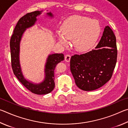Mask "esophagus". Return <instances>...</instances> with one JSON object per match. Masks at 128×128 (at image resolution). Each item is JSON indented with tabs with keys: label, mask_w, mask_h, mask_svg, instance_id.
<instances>
[{
	"label": "esophagus",
	"mask_w": 128,
	"mask_h": 128,
	"mask_svg": "<svg viewBox=\"0 0 128 128\" xmlns=\"http://www.w3.org/2000/svg\"><path fill=\"white\" fill-rule=\"evenodd\" d=\"M70 58H71L70 55H66V56H65V60H66V62H69L70 60Z\"/></svg>",
	"instance_id": "obj_1"
}]
</instances>
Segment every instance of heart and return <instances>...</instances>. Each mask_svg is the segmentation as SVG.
I'll return each mask as SVG.
<instances>
[{
  "mask_svg": "<svg viewBox=\"0 0 128 128\" xmlns=\"http://www.w3.org/2000/svg\"><path fill=\"white\" fill-rule=\"evenodd\" d=\"M98 21L75 15L68 17L61 26V31H56L58 42L67 46L72 40L73 46L78 51H85L95 44L100 34Z\"/></svg>",
  "mask_w": 128,
  "mask_h": 128,
  "instance_id": "1",
  "label": "heart"
}]
</instances>
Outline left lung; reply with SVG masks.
<instances>
[{
  "label": "left lung",
  "mask_w": 128,
  "mask_h": 128,
  "mask_svg": "<svg viewBox=\"0 0 128 128\" xmlns=\"http://www.w3.org/2000/svg\"><path fill=\"white\" fill-rule=\"evenodd\" d=\"M117 56L116 36L107 26L95 50L70 58V71L78 88L92 91L107 83L115 68Z\"/></svg>",
  "instance_id": "1"
}]
</instances>
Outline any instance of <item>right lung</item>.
I'll use <instances>...</instances> for the list:
<instances>
[{"label":"right lung","mask_w":128,"mask_h":128,"mask_svg":"<svg viewBox=\"0 0 128 128\" xmlns=\"http://www.w3.org/2000/svg\"><path fill=\"white\" fill-rule=\"evenodd\" d=\"M42 12V10H36L28 13L21 17L14 28V34L10 40L11 64L14 74L26 88L32 92L38 95L48 94L54 90L55 88L54 70L56 65L64 59L62 54L49 55L45 64L44 78L40 83L34 84L28 81L24 76L20 62V42L26 29L34 25L37 21L36 17L40 16ZM47 15L50 17H54V15L50 12L47 13Z\"/></svg>","instance_id":"1"}]
</instances>
